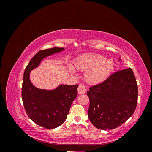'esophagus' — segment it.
Segmentation results:
<instances>
[{
  "label": "esophagus",
  "mask_w": 152,
  "mask_h": 152,
  "mask_svg": "<svg viewBox=\"0 0 152 152\" xmlns=\"http://www.w3.org/2000/svg\"><path fill=\"white\" fill-rule=\"evenodd\" d=\"M86 91V87L84 84H80L78 87V93L79 94H84Z\"/></svg>",
  "instance_id": "1"
}]
</instances>
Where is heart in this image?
Instances as JSON below:
<instances>
[{
  "label": "heart",
  "mask_w": 152,
  "mask_h": 152,
  "mask_svg": "<svg viewBox=\"0 0 152 152\" xmlns=\"http://www.w3.org/2000/svg\"><path fill=\"white\" fill-rule=\"evenodd\" d=\"M76 66L82 71H88L86 75V80L89 83L95 84L104 80L112 72L114 62L103 55L92 53L78 58Z\"/></svg>",
  "instance_id": "heart-1"
}]
</instances>
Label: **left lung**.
Listing matches in <instances>:
<instances>
[{
	"instance_id": "1",
	"label": "left lung",
	"mask_w": 152,
	"mask_h": 152,
	"mask_svg": "<svg viewBox=\"0 0 152 152\" xmlns=\"http://www.w3.org/2000/svg\"><path fill=\"white\" fill-rule=\"evenodd\" d=\"M90 100L88 117L102 130L114 129L126 122L136 108L137 84L131 68L118 70L87 92Z\"/></svg>"
}]
</instances>
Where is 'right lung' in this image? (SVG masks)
<instances>
[{
	"mask_svg": "<svg viewBox=\"0 0 152 152\" xmlns=\"http://www.w3.org/2000/svg\"><path fill=\"white\" fill-rule=\"evenodd\" d=\"M63 49L53 48L39 50L26 66L23 80L21 97L27 115L37 125L49 129L61 126L65 121L77 96L78 85H61L53 91L40 89L31 83L29 73L38 66L44 58Z\"/></svg>",
	"mask_w": 152,
	"mask_h": 152,
	"instance_id": "1",
	"label": "right lung"
}]
</instances>
